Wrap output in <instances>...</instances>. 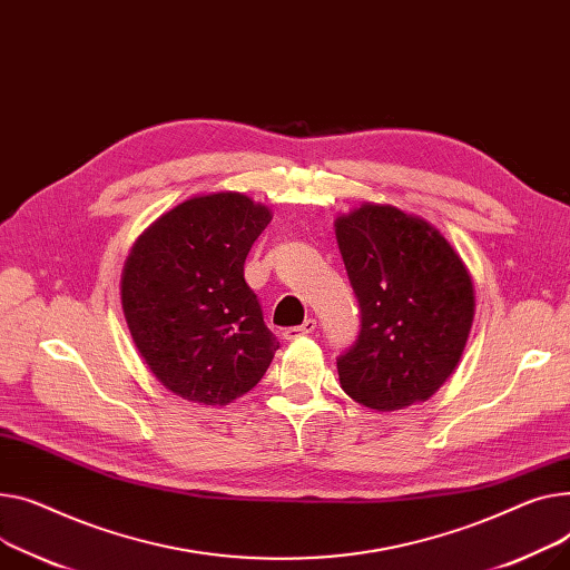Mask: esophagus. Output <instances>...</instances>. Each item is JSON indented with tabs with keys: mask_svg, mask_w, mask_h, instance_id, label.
<instances>
[{
	"mask_svg": "<svg viewBox=\"0 0 570 570\" xmlns=\"http://www.w3.org/2000/svg\"><path fill=\"white\" fill-rule=\"evenodd\" d=\"M316 330V321L314 318H307L302 325H295V327H286L284 330V338L293 341V338H299V336H307Z\"/></svg>",
	"mask_w": 570,
	"mask_h": 570,
	"instance_id": "obj_1",
	"label": "esophagus"
}]
</instances>
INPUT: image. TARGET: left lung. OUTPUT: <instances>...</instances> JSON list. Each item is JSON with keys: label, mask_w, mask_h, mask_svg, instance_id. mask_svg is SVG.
<instances>
[{"label": "left lung", "mask_w": 570, "mask_h": 570, "mask_svg": "<svg viewBox=\"0 0 570 570\" xmlns=\"http://www.w3.org/2000/svg\"><path fill=\"white\" fill-rule=\"evenodd\" d=\"M362 327L336 360L341 390L377 412L431 399L461 362L474 286L459 252L426 219L364 204L334 222Z\"/></svg>", "instance_id": "left-lung-1"}]
</instances>
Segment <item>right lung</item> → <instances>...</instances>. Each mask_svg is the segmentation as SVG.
I'll use <instances>...</instances> for the list:
<instances>
[{
	"instance_id": "add662e5",
	"label": "right lung",
	"mask_w": 570,
	"mask_h": 570,
	"mask_svg": "<svg viewBox=\"0 0 570 570\" xmlns=\"http://www.w3.org/2000/svg\"><path fill=\"white\" fill-rule=\"evenodd\" d=\"M271 210L240 193L193 197L137 238L121 277L135 346L176 396L226 405L268 371L277 336L265 327L245 258Z\"/></svg>"
}]
</instances>
